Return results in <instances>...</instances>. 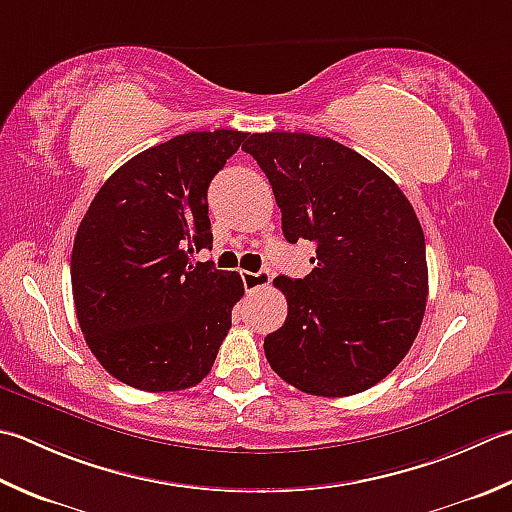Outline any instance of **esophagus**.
Masks as SVG:
<instances>
[{
    "mask_svg": "<svg viewBox=\"0 0 512 512\" xmlns=\"http://www.w3.org/2000/svg\"><path fill=\"white\" fill-rule=\"evenodd\" d=\"M242 282L246 290H257L270 284V273L268 270H257V273H250V270H242Z\"/></svg>",
    "mask_w": 512,
    "mask_h": 512,
    "instance_id": "34e87169",
    "label": "esophagus"
}]
</instances>
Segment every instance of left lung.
I'll list each match as a JSON object with an SVG mask.
<instances>
[{"label": "left lung", "instance_id": "8db88e82", "mask_svg": "<svg viewBox=\"0 0 512 512\" xmlns=\"http://www.w3.org/2000/svg\"><path fill=\"white\" fill-rule=\"evenodd\" d=\"M273 186L290 244H315L304 279L277 277L284 326L266 335L270 368L308 395L362 393L413 346L428 297L424 230L384 170L308 133H253L242 146Z\"/></svg>", "mask_w": 512, "mask_h": 512}]
</instances>
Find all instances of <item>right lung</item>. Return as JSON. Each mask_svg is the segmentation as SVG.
I'll return each instance as SVG.
<instances>
[{
  "label": "right lung",
  "instance_id": "1",
  "mask_svg": "<svg viewBox=\"0 0 512 512\" xmlns=\"http://www.w3.org/2000/svg\"><path fill=\"white\" fill-rule=\"evenodd\" d=\"M246 135H177L128 159L90 202L70 257L75 313L119 382L164 393L213 368L244 284L190 253L213 244L208 186Z\"/></svg>",
  "mask_w": 512,
  "mask_h": 512
}]
</instances>
